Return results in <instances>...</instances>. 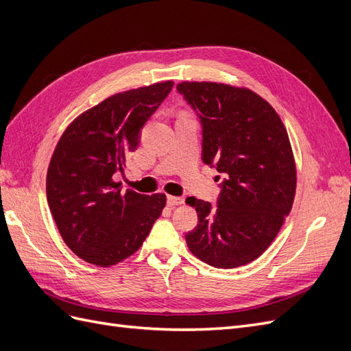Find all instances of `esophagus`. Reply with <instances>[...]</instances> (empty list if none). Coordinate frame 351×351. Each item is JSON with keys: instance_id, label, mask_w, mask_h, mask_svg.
Listing matches in <instances>:
<instances>
[{"instance_id": "1", "label": "esophagus", "mask_w": 351, "mask_h": 351, "mask_svg": "<svg viewBox=\"0 0 351 351\" xmlns=\"http://www.w3.org/2000/svg\"><path fill=\"white\" fill-rule=\"evenodd\" d=\"M167 204L168 206H178L184 204V199L178 196H167Z\"/></svg>"}]
</instances>
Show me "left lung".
Returning <instances> with one entry per match:
<instances>
[{"label": "left lung", "mask_w": 351, "mask_h": 351, "mask_svg": "<svg viewBox=\"0 0 351 351\" xmlns=\"http://www.w3.org/2000/svg\"><path fill=\"white\" fill-rule=\"evenodd\" d=\"M177 90L199 115L202 161L226 174L217 206L186 199L199 218L186 243L210 267H241L269 247L291 210L297 177L289 134L280 115L250 89L182 82Z\"/></svg>", "instance_id": "left-lung-1"}]
</instances>
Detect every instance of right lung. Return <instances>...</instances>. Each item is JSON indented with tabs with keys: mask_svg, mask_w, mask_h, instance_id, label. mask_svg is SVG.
Returning <instances> with one entry per match:
<instances>
[{
	"mask_svg": "<svg viewBox=\"0 0 351 351\" xmlns=\"http://www.w3.org/2000/svg\"><path fill=\"white\" fill-rule=\"evenodd\" d=\"M173 84L115 93L80 114L60 137L47 173V199L62 240L80 259L104 268L127 259L161 215L164 193L121 192L114 176Z\"/></svg>",
	"mask_w": 351,
	"mask_h": 351,
	"instance_id": "obj_1",
	"label": "right lung"
}]
</instances>
